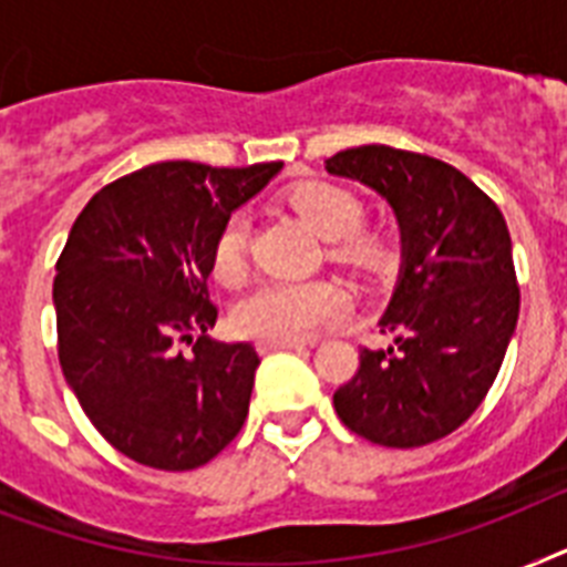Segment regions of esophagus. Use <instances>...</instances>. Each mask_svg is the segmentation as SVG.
<instances>
[{"instance_id":"esophagus-1","label":"esophagus","mask_w":567,"mask_h":567,"mask_svg":"<svg viewBox=\"0 0 567 567\" xmlns=\"http://www.w3.org/2000/svg\"><path fill=\"white\" fill-rule=\"evenodd\" d=\"M303 348V341L295 339H260L257 341V350L260 353H272V350H298Z\"/></svg>"}]
</instances>
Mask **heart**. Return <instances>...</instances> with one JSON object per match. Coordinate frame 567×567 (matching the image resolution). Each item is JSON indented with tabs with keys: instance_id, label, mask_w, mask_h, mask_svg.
Segmentation results:
<instances>
[{
	"instance_id": "obj_1",
	"label": "heart",
	"mask_w": 567,
	"mask_h": 567,
	"mask_svg": "<svg viewBox=\"0 0 567 567\" xmlns=\"http://www.w3.org/2000/svg\"><path fill=\"white\" fill-rule=\"evenodd\" d=\"M287 203L301 214L321 237L327 257L359 278H379L391 266V243L385 234L364 228L362 194L330 179H303L292 185ZM249 223L234 214L223 223L210 269L223 284H234L246 272ZM348 310V295L330 280H266L234 307V324L246 336L260 339H310Z\"/></svg>"
}]
</instances>
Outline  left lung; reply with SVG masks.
I'll use <instances>...</instances> for the list:
<instances>
[{
	"label": "left lung",
	"mask_w": 567,
	"mask_h": 567,
	"mask_svg": "<svg viewBox=\"0 0 567 567\" xmlns=\"http://www.w3.org/2000/svg\"><path fill=\"white\" fill-rule=\"evenodd\" d=\"M327 173L385 196L402 234V269L382 333L333 394L350 432L391 449L452 434L493 388L518 321L513 243L498 205L457 167L411 150L364 144L327 158Z\"/></svg>",
	"instance_id": "obj_1"
}]
</instances>
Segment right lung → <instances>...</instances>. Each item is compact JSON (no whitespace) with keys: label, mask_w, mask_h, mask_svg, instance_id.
Here are the masks:
<instances>
[{"label":"right lung","mask_w":567,"mask_h":567,"mask_svg":"<svg viewBox=\"0 0 567 567\" xmlns=\"http://www.w3.org/2000/svg\"><path fill=\"white\" fill-rule=\"evenodd\" d=\"M280 167L158 162L97 190L74 219L54 278L60 368L130 461L196 470L246 423L260 359L249 341L205 336L217 321L210 251Z\"/></svg>","instance_id":"obj_1"}]
</instances>
